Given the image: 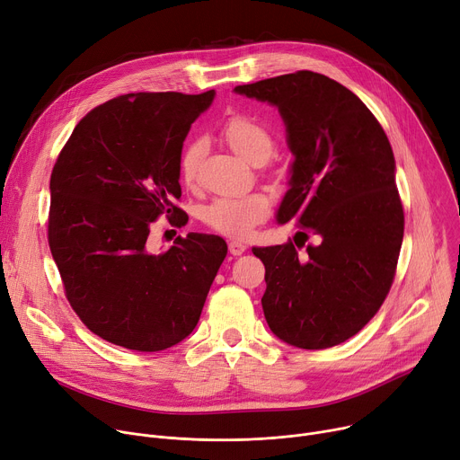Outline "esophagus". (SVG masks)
<instances>
[{
	"instance_id": "1",
	"label": "esophagus",
	"mask_w": 460,
	"mask_h": 460,
	"mask_svg": "<svg viewBox=\"0 0 460 460\" xmlns=\"http://www.w3.org/2000/svg\"><path fill=\"white\" fill-rule=\"evenodd\" d=\"M245 245L242 243V242H236V240H233V242H229V253L233 255V257H238V255H242L243 252H245Z\"/></svg>"
}]
</instances>
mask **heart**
I'll list each match as a JSON object with an SVG mask.
<instances>
[{"label":"heart","mask_w":460,"mask_h":460,"mask_svg":"<svg viewBox=\"0 0 460 460\" xmlns=\"http://www.w3.org/2000/svg\"><path fill=\"white\" fill-rule=\"evenodd\" d=\"M224 137L229 146L252 164H264L275 152L273 136L257 120L245 115H234L224 124ZM203 145L199 141L189 143L178 161L180 178L185 185L194 183ZM271 208V201L262 192H252L243 196L217 198L203 207L201 220L213 231L229 238H245L252 234Z\"/></svg>","instance_id":"heart-1"}]
</instances>
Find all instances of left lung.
<instances>
[{
    "instance_id": "8db88e82",
    "label": "left lung",
    "mask_w": 460,
    "mask_h": 460,
    "mask_svg": "<svg viewBox=\"0 0 460 460\" xmlns=\"http://www.w3.org/2000/svg\"><path fill=\"white\" fill-rule=\"evenodd\" d=\"M234 92L279 108L294 163L277 222L294 220L303 245L319 238L305 257L291 242L253 247L266 268L264 317L288 345H340L380 310L394 279L403 207L391 143L358 95L314 71Z\"/></svg>"
}]
</instances>
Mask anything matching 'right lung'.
<instances>
[{"instance_id": "add662e5", "label": "right lung", "mask_w": 460, "mask_h": 460, "mask_svg": "<svg viewBox=\"0 0 460 460\" xmlns=\"http://www.w3.org/2000/svg\"><path fill=\"white\" fill-rule=\"evenodd\" d=\"M213 99L215 90L111 99L76 124L53 166L51 255L71 308L113 345L157 352L183 341L227 255L215 234L178 236L163 253L146 242L161 215L183 224L178 161Z\"/></svg>"}]
</instances>
